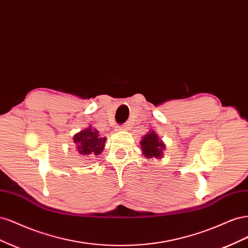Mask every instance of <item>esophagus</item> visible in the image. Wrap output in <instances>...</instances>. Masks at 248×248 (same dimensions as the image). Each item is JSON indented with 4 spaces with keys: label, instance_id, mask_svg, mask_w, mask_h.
Here are the masks:
<instances>
[{
    "label": "esophagus",
    "instance_id": "esophagus-1",
    "mask_svg": "<svg viewBox=\"0 0 248 248\" xmlns=\"http://www.w3.org/2000/svg\"><path fill=\"white\" fill-rule=\"evenodd\" d=\"M127 128H128V125H127V124L120 125V126H118V129L117 130H126Z\"/></svg>",
    "mask_w": 248,
    "mask_h": 248
}]
</instances>
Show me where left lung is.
Instances as JSON below:
<instances>
[{
	"label": "left lung",
	"instance_id": "obj_1",
	"mask_svg": "<svg viewBox=\"0 0 248 248\" xmlns=\"http://www.w3.org/2000/svg\"><path fill=\"white\" fill-rule=\"evenodd\" d=\"M142 155L147 158H161L163 150L166 148L163 142L159 140L155 131H150L140 140Z\"/></svg>",
	"mask_w": 248,
	"mask_h": 248
}]
</instances>
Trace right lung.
Returning a JSON list of instances; mask_svg holds the SVG:
<instances>
[{"label": "right lung", "mask_w": 248, "mask_h": 248, "mask_svg": "<svg viewBox=\"0 0 248 248\" xmlns=\"http://www.w3.org/2000/svg\"><path fill=\"white\" fill-rule=\"evenodd\" d=\"M106 138L99 137L98 131L93 129L91 126L79 131L73 138L79 154L95 156L102 153L106 146Z\"/></svg>", "instance_id": "add662e5"}]
</instances>
